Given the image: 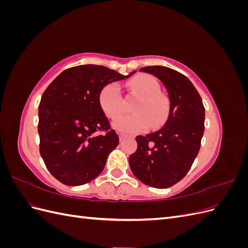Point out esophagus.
Listing matches in <instances>:
<instances>
[{"label":"esophagus","mask_w":248,"mask_h":248,"mask_svg":"<svg viewBox=\"0 0 248 248\" xmlns=\"http://www.w3.org/2000/svg\"><path fill=\"white\" fill-rule=\"evenodd\" d=\"M119 139H120V141H123V140L126 139V136H125V134L120 133V134H119Z\"/></svg>","instance_id":"1"}]
</instances>
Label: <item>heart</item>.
Instances as JSON below:
<instances>
[{
  "label": "heart",
  "mask_w": 248,
  "mask_h": 248,
  "mask_svg": "<svg viewBox=\"0 0 248 248\" xmlns=\"http://www.w3.org/2000/svg\"><path fill=\"white\" fill-rule=\"evenodd\" d=\"M129 92L139 97L132 110L134 114L121 115L124 110V100L121 90L116 82L104 86L99 94L100 107L107 116L115 120L112 126L124 133L140 131L150 125L151 128L160 126L169 114V101L164 95L158 93L159 84L149 74H140L128 82Z\"/></svg>",
  "instance_id": "obj_1"
}]
</instances>
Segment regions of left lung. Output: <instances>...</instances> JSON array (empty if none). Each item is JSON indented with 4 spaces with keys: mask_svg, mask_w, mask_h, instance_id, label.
I'll return each mask as SVG.
<instances>
[{
    "mask_svg": "<svg viewBox=\"0 0 248 248\" xmlns=\"http://www.w3.org/2000/svg\"><path fill=\"white\" fill-rule=\"evenodd\" d=\"M166 87L170 109L166 124L156 132L138 136V149L129 166L140 181L168 188L186 176L200 151L205 130V108L197 89L182 73L169 67L147 66Z\"/></svg>",
    "mask_w": 248,
    "mask_h": 248,
    "instance_id": "1",
    "label": "left lung"
}]
</instances>
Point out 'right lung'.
Instances as JSON below:
<instances>
[{"label": "right lung", "instance_id": "obj_1", "mask_svg": "<svg viewBox=\"0 0 248 248\" xmlns=\"http://www.w3.org/2000/svg\"><path fill=\"white\" fill-rule=\"evenodd\" d=\"M133 73L125 77L104 66L79 65L60 73L42 94L39 151L61 183L86 184L103 170L119 137L100 107L99 94L104 86Z\"/></svg>", "mask_w": 248, "mask_h": 248}]
</instances>
